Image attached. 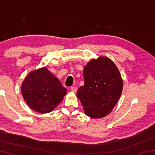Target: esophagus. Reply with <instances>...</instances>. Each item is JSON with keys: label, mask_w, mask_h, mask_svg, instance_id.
Instances as JSON below:
<instances>
[{"label": "esophagus", "mask_w": 155, "mask_h": 155, "mask_svg": "<svg viewBox=\"0 0 155 155\" xmlns=\"http://www.w3.org/2000/svg\"><path fill=\"white\" fill-rule=\"evenodd\" d=\"M77 88L76 87H71V91H73V92H76V91H77Z\"/></svg>", "instance_id": "34e87169"}]
</instances>
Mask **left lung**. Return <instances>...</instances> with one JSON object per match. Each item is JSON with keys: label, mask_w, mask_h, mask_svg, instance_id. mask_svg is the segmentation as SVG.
<instances>
[{"label": "left lung", "mask_w": 155, "mask_h": 155, "mask_svg": "<svg viewBox=\"0 0 155 155\" xmlns=\"http://www.w3.org/2000/svg\"><path fill=\"white\" fill-rule=\"evenodd\" d=\"M83 77L85 83L77 95L85 114L93 118L105 116L114 109L122 91L118 69L109 59L99 57L86 65Z\"/></svg>", "instance_id": "8db88e82"}]
</instances>
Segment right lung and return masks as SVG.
Returning a JSON list of instances; mask_svg holds the SVG:
<instances>
[{"label":"right lung","instance_id":"right-lung-1","mask_svg":"<svg viewBox=\"0 0 155 155\" xmlns=\"http://www.w3.org/2000/svg\"><path fill=\"white\" fill-rule=\"evenodd\" d=\"M23 98L31 109L46 114L61 103L67 90L46 68L31 72L22 85Z\"/></svg>","mask_w":155,"mask_h":155}]
</instances>
